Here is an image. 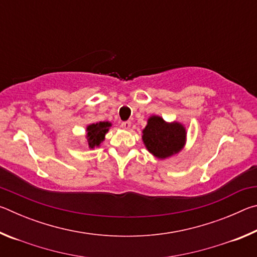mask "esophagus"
<instances>
[{
	"label": "esophagus",
	"instance_id": "obj_1",
	"mask_svg": "<svg viewBox=\"0 0 257 257\" xmlns=\"http://www.w3.org/2000/svg\"><path fill=\"white\" fill-rule=\"evenodd\" d=\"M121 127L125 130H128L130 129V127H132V122H130V121H123V122L121 123Z\"/></svg>",
	"mask_w": 257,
	"mask_h": 257
}]
</instances>
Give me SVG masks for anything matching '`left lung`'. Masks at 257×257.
I'll use <instances>...</instances> for the list:
<instances>
[{"mask_svg":"<svg viewBox=\"0 0 257 257\" xmlns=\"http://www.w3.org/2000/svg\"><path fill=\"white\" fill-rule=\"evenodd\" d=\"M143 141L150 153L158 159H165L182 149L186 129L181 123H168L161 116L153 115L143 130Z\"/></svg>","mask_w":257,"mask_h":257,"instance_id":"8db88e82","label":"left lung"}]
</instances>
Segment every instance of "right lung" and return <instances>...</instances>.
Masks as SVG:
<instances>
[{
  "mask_svg": "<svg viewBox=\"0 0 257 257\" xmlns=\"http://www.w3.org/2000/svg\"><path fill=\"white\" fill-rule=\"evenodd\" d=\"M110 127V122H97L89 124L87 127V141H88L90 149H94L95 146H99L101 142L104 141V136H105Z\"/></svg>",
  "mask_w": 257,
  "mask_h": 257,
  "instance_id": "1",
  "label": "right lung"
}]
</instances>
